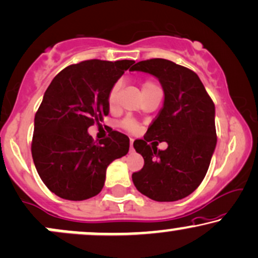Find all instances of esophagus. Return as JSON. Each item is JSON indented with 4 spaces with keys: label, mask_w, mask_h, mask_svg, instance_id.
Returning <instances> with one entry per match:
<instances>
[{
    "label": "esophagus",
    "mask_w": 258,
    "mask_h": 258,
    "mask_svg": "<svg viewBox=\"0 0 258 258\" xmlns=\"http://www.w3.org/2000/svg\"><path fill=\"white\" fill-rule=\"evenodd\" d=\"M133 144H134V139H130V150H134V147H133Z\"/></svg>",
    "instance_id": "1"
}]
</instances>
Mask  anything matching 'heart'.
Instances as JSON below:
<instances>
[{
  "label": "heart",
  "instance_id": "1",
  "mask_svg": "<svg viewBox=\"0 0 258 258\" xmlns=\"http://www.w3.org/2000/svg\"><path fill=\"white\" fill-rule=\"evenodd\" d=\"M154 87H157V84L154 83V82H152V81H145L144 83H142V92H144V90L151 89V88H154ZM118 90H119V84L116 83L113 87L111 88L110 93H108V105H110L111 107H113V106L116 105ZM122 125H123V128H125V129H128V130H135L136 129V123L134 122V120H132V119H125L122 123Z\"/></svg>",
  "mask_w": 258,
  "mask_h": 258
}]
</instances>
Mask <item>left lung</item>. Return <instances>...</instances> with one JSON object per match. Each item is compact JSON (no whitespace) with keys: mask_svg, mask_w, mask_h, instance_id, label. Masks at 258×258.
<instances>
[{"mask_svg":"<svg viewBox=\"0 0 258 258\" xmlns=\"http://www.w3.org/2000/svg\"><path fill=\"white\" fill-rule=\"evenodd\" d=\"M132 71L154 76L164 90V104L144 140L134 148L144 157L133 174L139 192L156 202H176L195 192L207 175L216 147L215 105L196 72L166 59L139 61ZM165 141V151L151 147Z\"/></svg>","mask_w":258,"mask_h":258,"instance_id":"8db88e82","label":"left lung"}]
</instances>
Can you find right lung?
Returning a JSON list of instances; mask_svg holds the SVG:
<instances>
[{"mask_svg": "<svg viewBox=\"0 0 258 258\" xmlns=\"http://www.w3.org/2000/svg\"><path fill=\"white\" fill-rule=\"evenodd\" d=\"M135 61L87 60L60 71L35 116L32 158L49 190L68 201L99 195L106 169L129 151V138L111 132L98 144L88 128L107 116L108 93Z\"/></svg>", "mask_w": 258, "mask_h": 258, "instance_id": "1", "label": "right lung"}]
</instances>
